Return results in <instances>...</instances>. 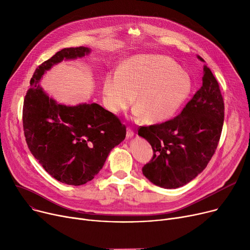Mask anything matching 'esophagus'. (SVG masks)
I'll return each mask as SVG.
<instances>
[{
	"label": "esophagus",
	"instance_id": "34e87169",
	"mask_svg": "<svg viewBox=\"0 0 250 250\" xmlns=\"http://www.w3.org/2000/svg\"><path fill=\"white\" fill-rule=\"evenodd\" d=\"M134 130L132 129V128H130V127H127L126 128V138L128 139V138H132L133 136H134Z\"/></svg>",
	"mask_w": 250,
	"mask_h": 250
}]
</instances>
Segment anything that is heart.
<instances>
[{"mask_svg": "<svg viewBox=\"0 0 250 250\" xmlns=\"http://www.w3.org/2000/svg\"><path fill=\"white\" fill-rule=\"evenodd\" d=\"M192 90L189 76L168 57L139 55L125 62L120 71L109 72L103 81V104L117 114L133 105L134 114L147 124L172 118Z\"/></svg>", "mask_w": 250, "mask_h": 250, "instance_id": "b5f03b06", "label": "heart"}]
</instances>
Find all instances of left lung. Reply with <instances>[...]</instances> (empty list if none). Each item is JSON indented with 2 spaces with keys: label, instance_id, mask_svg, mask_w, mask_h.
Wrapping results in <instances>:
<instances>
[{
  "label": "left lung",
  "instance_id": "8db88e82",
  "mask_svg": "<svg viewBox=\"0 0 250 250\" xmlns=\"http://www.w3.org/2000/svg\"><path fill=\"white\" fill-rule=\"evenodd\" d=\"M198 59L205 62L200 56ZM224 123V100L212 71L204 65L203 86L174 118L141 126L139 136L153 149L142 171L155 186L183 187L207 167L216 152Z\"/></svg>",
  "mask_w": 250,
  "mask_h": 250
}]
</instances>
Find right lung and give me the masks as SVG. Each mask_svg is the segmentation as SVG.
<instances>
[{
    "instance_id": "right-lung-1",
    "label": "right lung",
    "mask_w": 250,
    "mask_h": 250,
    "mask_svg": "<svg viewBox=\"0 0 250 250\" xmlns=\"http://www.w3.org/2000/svg\"><path fill=\"white\" fill-rule=\"evenodd\" d=\"M88 47H68L38 65L23 104V129L35 159L57 180L82 186L100 171L110 151L125 138V125L97 103L60 104L39 85L52 65L88 55Z\"/></svg>"
}]
</instances>
